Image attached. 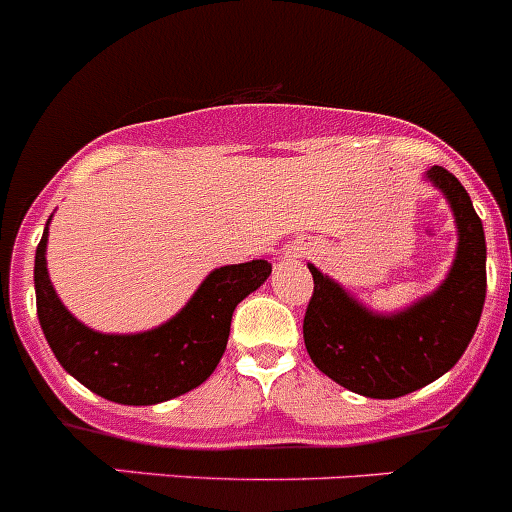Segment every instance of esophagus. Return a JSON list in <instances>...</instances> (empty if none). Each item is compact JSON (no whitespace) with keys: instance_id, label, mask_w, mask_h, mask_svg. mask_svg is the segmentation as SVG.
Returning <instances> with one entry per match:
<instances>
[{"instance_id":"34e87169","label":"esophagus","mask_w":512,"mask_h":512,"mask_svg":"<svg viewBox=\"0 0 512 512\" xmlns=\"http://www.w3.org/2000/svg\"><path fill=\"white\" fill-rule=\"evenodd\" d=\"M280 257H283V260H295V257H298V252H293V250H285L283 255H280Z\"/></svg>"}]
</instances>
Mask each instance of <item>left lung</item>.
<instances>
[{"mask_svg": "<svg viewBox=\"0 0 512 512\" xmlns=\"http://www.w3.org/2000/svg\"><path fill=\"white\" fill-rule=\"evenodd\" d=\"M424 181L455 217L457 250L437 290L394 313L366 308L313 262V298L303 321L308 356L328 379L369 399L412 394L447 374L470 346L485 305V232L465 186L442 166Z\"/></svg>", "mask_w": 512, "mask_h": 512, "instance_id": "obj_1", "label": "left lung"}]
</instances>
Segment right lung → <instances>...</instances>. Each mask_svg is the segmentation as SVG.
I'll list each match as a JSON object with an SVG mask.
<instances>
[{"instance_id": "obj_1", "label": "right lung", "mask_w": 512, "mask_h": 512, "mask_svg": "<svg viewBox=\"0 0 512 512\" xmlns=\"http://www.w3.org/2000/svg\"><path fill=\"white\" fill-rule=\"evenodd\" d=\"M47 222L35 255L37 318L60 366L93 394L128 407H148L197 389L227 348L234 308L255 293L267 260L217 267L189 303L161 326L141 333H100L80 323L57 298L47 272Z\"/></svg>"}]
</instances>
